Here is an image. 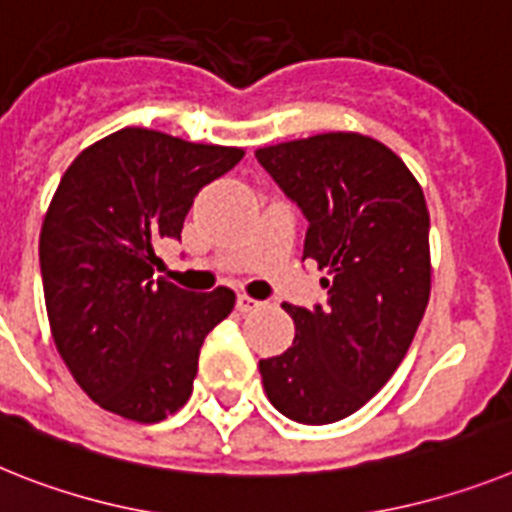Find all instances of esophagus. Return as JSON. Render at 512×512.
Masks as SVG:
<instances>
[{
    "label": "esophagus",
    "mask_w": 512,
    "mask_h": 512,
    "mask_svg": "<svg viewBox=\"0 0 512 512\" xmlns=\"http://www.w3.org/2000/svg\"><path fill=\"white\" fill-rule=\"evenodd\" d=\"M263 307V302H257L255 296H247V294H239L236 296V309L242 312V315H247V312H255V309Z\"/></svg>",
    "instance_id": "obj_1"
}]
</instances>
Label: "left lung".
<instances>
[{
    "instance_id": "left-lung-1",
    "label": "left lung",
    "mask_w": 512,
    "mask_h": 512,
    "mask_svg": "<svg viewBox=\"0 0 512 512\" xmlns=\"http://www.w3.org/2000/svg\"><path fill=\"white\" fill-rule=\"evenodd\" d=\"M304 218V260L328 270L325 307L283 304L289 349L260 359L268 401L299 424L359 411L409 351L432 289L429 210L409 166L359 132L255 150Z\"/></svg>"
}]
</instances>
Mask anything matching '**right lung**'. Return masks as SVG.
Instances as JSON below:
<instances>
[{
  "mask_svg": "<svg viewBox=\"0 0 512 512\" xmlns=\"http://www.w3.org/2000/svg\"><path fill=\"white\" fill-rule=\"evenodd\" d=\"M242 156L124 127L64 171L38 239L46 315L59 356L101 409L153 424L192 395L205 336L236 294L156 278V244L182 236L197 192Z\"/></svg>",
  "mask_w": 512,
  "mask_h": 512,
  "instance_id": "1",
  "label": "right lung"
}]
</instances>
